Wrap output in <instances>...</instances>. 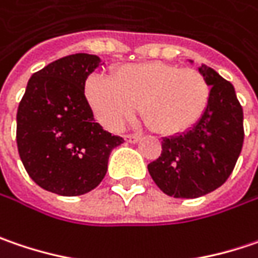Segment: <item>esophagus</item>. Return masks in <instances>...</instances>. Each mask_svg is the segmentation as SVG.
I'll list each match as a JSON object with an SVG mask.
<instances>
[{"instance_id":"obj_1","label":"esophagus","mask_w":258,"mask_h":258,"mask_svg":"<svg viewBox=\"0 0 258 258\" xmlns=\"http://www.w3.org/2000/svg\"><path fill=\"white\" fill-rule=\"evenodd\" d=\"M124 141H126V142H129V144H136V142H139V141H141V138L136 135H126L124 136Z\"/></svg>"}]
</instances>
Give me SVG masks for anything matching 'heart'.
Instances as JSON below:
<instances>
[{
	"label": "heart",
	"mask_w": 258,
	"mask_h": 258,
	"mask_svg": "<svg viewBox=\"0 0 258 258\" xmlns=\"http://www.w3.org/2000/svg\"><path fill=\"white\" fill-rule=\"evenodd\" d=\"M84 100L97 122L109 131H120L141 109L152 132L177 136L202 120L211 101V87L200 72L154 60L120 65L111 78L90 75Z\"/></svg>",
	"instance_id": "obj_1"
}]
</instances>
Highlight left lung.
<instances>
[{
	"mask_svg": "<svg viewBox=\"0 0 258 258\" xmlns=\"http://www.w3.org/2000/svg\"><path fill=\"white\" fill-rule=\"evenodd\" d=\"M198 71L211 87L205 116L186 134L164 138L161 155L148 164L155 184L177 199L200 198L222 186L244 142L242 107L234 85L206 65Z\"/></svg>",
	"mask_w": 258,
	"mask_h": 258,
	"instance_id": "8db88e82",
	"label": "left lung"
}]
</instances>
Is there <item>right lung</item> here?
Wrapping results in <instances>:
<instances>
[{
  "label": "right lung",
  "instance_id": "right-lung-1",
  "mask_svg": "<svg viewBox=\"0 0 258 258\" xmlns=\"http://www.w3.org/2000/svg\"><path fill=\"white\" fill-rule=\"evenodd\" d=\"M97 55L75 53L34 72L17 110V148L32 180L60 196L96 188L110 152L123 138L96 123L84 100L85 80L100 65Z\"/></svg>",
  "mask_w": 258,
  "mask_h": 258
}]
</instances>
